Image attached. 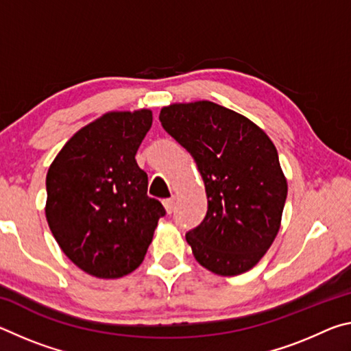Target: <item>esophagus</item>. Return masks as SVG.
I'll use <instances>...</instances> for the list:
<instances>
[{"label": "esophagus", "instance_id": "obj_1", "mask_svg": "<svg viewBox=\"0 0 351 351\" xmlns=\"http://www.w3.org/2000/svg\"><path fill=\"white\" fill-rule=\"evenodd\" d=\"M162 204H164V207H165V210H167L169 213H171V212H173V209H175V197L164 199Z\"/></svg>", "mask_w": 351, "mask_h": 351}]
</instances>
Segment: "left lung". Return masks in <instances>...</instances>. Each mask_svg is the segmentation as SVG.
I'll list each match as a JSON object with an SVG mask.
<instances>
[{"instance_id":"8db88e82","label":"left lung","mask_w":351,"mask_h":351,"mask_svg":"<svg viewBox=\"0 0 351 351\" xmlns=\"http://www.w3.org/2000/svg\"><path fill=\"white\" fill-rule=\"evenodd\" d=\"M159 121L204 181L207 213L186 234L195 258L226 277L254 268L280 229L288 193L272 141L247 117L209 100L164 106Z\"/></svg>"}]
</instances>
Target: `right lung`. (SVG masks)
Returning <instances> with one entry per match:
<instances>
[{
	"label": "right lung",
	"instance_id": "right-lung-1",
	"mask_svg": "<svg viewBox=\"0 0 351 351\" xmlns=\"http://www.w3.org/2000/svg\"><path fill=\"white\" fill-rule=\"evenodd\" d=\"M150 110L106 112L79 130L46 175V219L64 255L99 278H119L144 260L164 206L147 195L136 152Z\"/></svg>",
	"mask_w": 351,
	"mask_h": 351
}]
</instances>
